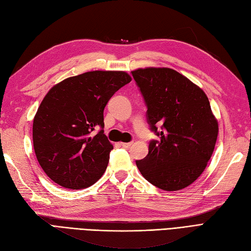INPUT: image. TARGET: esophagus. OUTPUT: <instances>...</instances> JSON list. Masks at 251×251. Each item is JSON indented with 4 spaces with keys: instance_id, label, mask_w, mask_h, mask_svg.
Instances as JSON below:
<instances>
[{
    "instance_id": "esophagus-1",
    "label": "esophagus",
    "mask_w": 251,
    "mask_h": 251,
    "mask_svg": "<svg viewBox=\"0 0 251 251\" xmlns=\"http://www.w3.org/2000/svg\"><path fill=\"white\" fill-rule=\"evenodd\" d=\"M132 142H129V143H121L120 145H121V146L122 147H124V148H130L131 146H132Z\"/></svg>"
}]
</instances>
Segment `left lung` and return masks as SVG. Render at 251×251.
I'll return each mask as SVG.
<instances>
[{"label":"left lung","instance_id":"1","mask_svg":"<svg viewBox=\"0 0 251 251\" xmlns=\"http://www.w3.org/2000/svg\"><path fill=\"white\" fill-rule=\"evenodd\" d=\"M147 106V121L159 140L136 160L141 174L153 186L177 191L198 179L213 154L218 122L208 98L187 77L168 68L131 72ZM159 130H157V126Z\"/></svg>","mask_w":251,"mask_h":251}]
</instances>
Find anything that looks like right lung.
<instances>
[{
  "label": "right lung",
  "instance_id": "obj_1",
  "mask_svg": "<svg viewBox=\"0 0 251 251\" xmlns=\"http://www.w3.org/2000/svg\"><path fill=\"white\" fill-rule=\"evenodd\" d=\"M130 81L126 72L93 71L50 89L33 120L34 151L50 179L78 190L102 177L114 148L104 134V108Z\"/></svg>",
  "mask_w": 251,
  "mask_h": 251
}]
</instances>
